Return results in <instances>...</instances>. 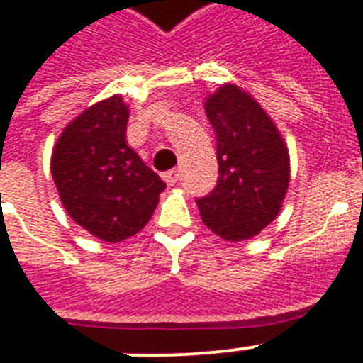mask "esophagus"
I'll list each match as a JSON object with an SVG mask.
<instances>
[{
  "instance_id": "esophagus-1",
  "label": "esophagus",
  "mask_w": 363,
  "mask_h": 363,
  "mask_svg": "<svg viewBox=\"0 0 363 363\" xmlns=\"http://www.w3.org/2000/svg\"><path fill=\"white\" fill-rule=\"evenodd\" d=\"M162 177H164V181H166L169 186H173V184H177L179 179H181V172H179V169H175V172H166Z\"/></svg>"
}]
</instances>
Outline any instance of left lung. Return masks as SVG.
<instances>
[{
    "instance_id": "obj_1",
    "label": "left lung",
    "mask_w": 363,
    "mask_h": 363,
    "mask_svg": "<svg viewBox=\"0 0 363 363\" xmlns=\"http://www.w3.org/2000/svg\"><path fill=\"white\" fill-rule=\"evenodd\" d=\"M205 111L216 134L218 181L196 203L214 235L240 242L278 216L289 186V151L263 108L237 85L208 96Z\"/></svg>"
}]
</instances>
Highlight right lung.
<instances>
[{
    "label": "right lung",
    "instance_id": "obj_1",
    "mask_svg": "<svg viewBox=\"0 0 363 363\" xmlns=\"http://www.w3.org/2000/svg\"><path fill=\"white\" fill-rule=\"evenodd\" d=\"M128 108L119 95L79 113L59 135L52 177L78 225L106 242L145 228L166 182L126 145Z\"/></svg>",
    "mask_w": 363,
    "mask_h": 363
}]
</instances>
